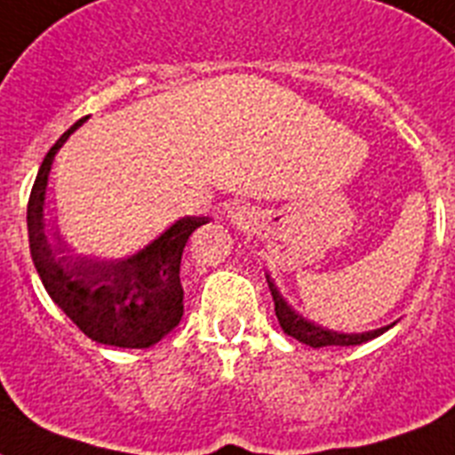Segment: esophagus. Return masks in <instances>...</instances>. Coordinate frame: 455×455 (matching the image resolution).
Returning a JSON list of instances; mask_svg holds the SVG:
<instances>
[{"mask_svg": "<svg viewBox=\"0 0 455 455\" xmlns=\"http://www.w3.org/2000/svg\"><path fill=\"white\" fill-rule=\"evenodd\" d=\"M228 217L235 221H243L245 220V208H240V205H231V208H228Z\"/></svg>", "mask_w": 455, "mask_h": 455, "instance_id": "34e87169", "label": "esophagus"}]
</instances>
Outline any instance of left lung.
<instances>
[{"instance_id": "obj_1", "label": "left lung", "mask_w": 455, "mask_h": 455, "mask_svg": "<svg viewBox=\"0 0 455 455\" xmlns=\"http://www.w3.org/2000/svg\"><path fill=\"white\" fill-rule=\"evenodd\" d=\"M266 280H268V289L273 293V300H275V315H277V322H280L282 331L286 335H291L296 338L299 342L307 347H351V345H363L368 339H375L379 338L381 333H387L388 328L393 326H381L375 328V331H365V333H339V331H333V328H323L322 323H315L310 319H305L300 312H296L291 305L286 303L284 296L280 293V289L275 286L273 277L266 273Z\"/></svg>"}]
</instances>
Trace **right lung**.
Masks as SVG:
<instances>
[{"instance_id":"add662e5","label":"right lung","mask_w":455,"mask_h":455,"mask_svg":"<svg viewBox=\"0 0 455 455\" xmlns=\"http://www.w3.org/2000/svg\"><path fill=\"white\" fill-rule=\"evenodd\" d=\"M87 117L57 139L41 164L27 205V231L34 268L55 305L90 339L120 349H148L182 319L180 261L189 235L208 217H180L152 243L124 259L78 254L55 221L45 228V189L52 162L68 136Z\"/></svg>"}]
</instances>
